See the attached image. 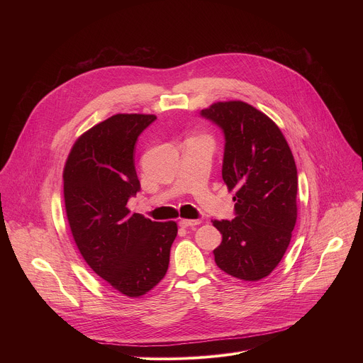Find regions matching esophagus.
<instances>
[{
	"label": "esophagus",
	"instance_id": "34e87169",
	"mask_svg": "<svg viewBox=\"0 0 363 363\" xmlns=\"http://www.w3.org/2000/svg\"><path fill=\"white\" fill-rule=\"evenodd\" d=\"M201 220H181L179 221V227L182 228H188V227H194V225H199Z\"/></svg>",
	"mask_w": 363,
	"mask_h": 363
}]
</instances>
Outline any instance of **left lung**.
<instances>
[{"label": "left lung", "instance_id": "left-lung-1", "mask_svg": "<svg viewBox=\"0 0 363 363\" xmlns=\"http://www.w3.org/2000/svg\"><path fill=\"white\" fill-rule=\"evenodd\" d=\"M224 133L223 179L235 191V218L214 221L223 234L217 266L244 281L280 263L297 218V169L277 125L244 101H218L199 113Z\"/></svg>", "mask_w": 363, "mask_h": 363}]
</instances>
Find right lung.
Instances as JSON below:
<instances>
[{
  "label": "right lung",
  "mask_w": 363,
  "mask_h": 363,
  "mask_svg": "<svg viewBox=\"0 0 363 363\" xmlns=\"http://www.w3.org/2000/svg\"><path fill=\"white\" fill-rule=\"evenodd\" d=\"M153 115H115L83 133L67 158L66 213L73 238L90 269L115 290L139 297L167 274L177 223L130 214L140 189L135 169L139 135Z\"/></svg>",
  "instance_id": "right-lung-1"
}]
</instances>
